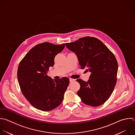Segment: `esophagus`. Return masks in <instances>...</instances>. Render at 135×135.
<instances>
[{"mask_svg": "<svg viewBox=\"0 0 135 135\" xmlns=\"http://www.w3.org/2000/svg\"><path fill=\"white\" fill-rule=\"evenodd\" d=\"M69 80H70V82H73V81H74L75 80L73 79H72V78H69Z\"/></svg>", "mask_w": 135, "mask_h": 135, "instance_id": "1", "label": "esophagus"}]
</instances>
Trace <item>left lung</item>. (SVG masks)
<instances>
[{
  "label": "left lung",
  "instance_id": "obj_1",
  "mask_svg": "<svg viewBox=\"0 0 135 135\" xmlns=\"http://www.w3.org/2000/svg\"><path fill=\"white\" fill-rule=\"evenodd\" d=\"M76 55L82 69L91 72L87 82L81 79L77 94L85 104L98 107L110 97L117 82L118 63L113 54L99 40L93 37L80 38L65 44Z\"/></svg>",
  "mask_w": 135,
  "mask_h": 135
}]
</instances>
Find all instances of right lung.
<instances>
[{
    "mask_svg": "<svg viewBox=\"0 0 135 135\" xmlns=\"http://www.w3.org/2000/svg\"><path fill=\"white\" fill-rule=\"evenodd\" d=\"M64 47L65 44L41 43L33 47L20 63L17 78L22 92L38 110H52L63 100L69 79L64 77L54 81L47 73L49 68L54 64L55 55Z\"/></svg>",
    "mask_w": 135,
    "mask_h": 135,
    "instance_id": "right-lung-1",
    "label": "right lung"
}]
</instances>
